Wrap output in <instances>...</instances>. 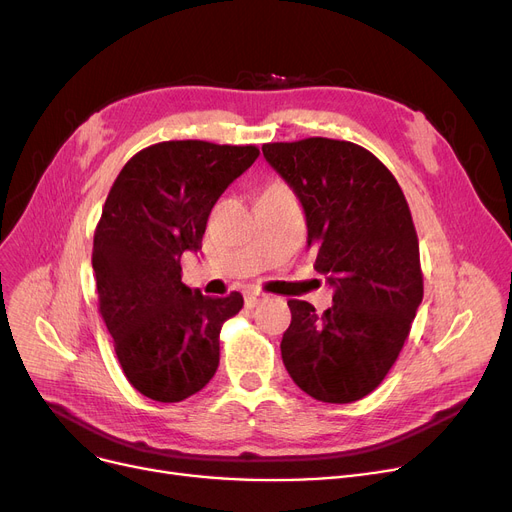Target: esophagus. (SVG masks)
<instances>
[{"instance_id": "34e87169", "label": "esophagus", "mask_w": 512, "mask_h": 512, "mask_svg": "<svg viewBox=\"0 0 512 512\" xmlns=\"http://www.w3.org/2000/svg\"><path fill=\"white\" fill-rule=\"evenodd\" d=\"M261 301H265V292L255 290V288H251V290H247V292H245V303H247V307H249V309L257 307Z\"/></svg>"}]
</instances>
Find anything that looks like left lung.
Masks as SVG:
<instances>
[{
    "mask_svg": "<svg viewBox=\"0 0 512 512\" xmlns=\"http://www.w3.org/2000/svg\"><path fill=\"white\" fill-rule=\"evenodd\" d=\"M263 155L299 197L313 267L334 286L321 315L288 301L284 367L315 400H361L398 359L423 299L409 203L392 172L355 143L311 137L265 143Z\"/></svg>",
    "mask_w": 512,
    "mask_h": 512,
    "instance_id": "obj_1",
    "label": "left lung"
}]
</instances>
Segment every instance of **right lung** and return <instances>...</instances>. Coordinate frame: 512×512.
Here are the masks:
<instances>
[{"label": "right lung", "instance_id": "obj_1", "mask_svg": "<svg viewBox=\"0 0 512 512\" xmlns=\"http://www.w3.org/2000/svg\"><path fill=\"white\" fill-rule=\"evenodd\" d=\"M255 145L164 141L132 155L105 199L93 238L99 313L134 390L180 402L213 378L220 330L242 294L203 297L182 284L211 207L257 159Z\"/></svg>", "mask_w": 512, "mask_h": 512}]
</instances>
